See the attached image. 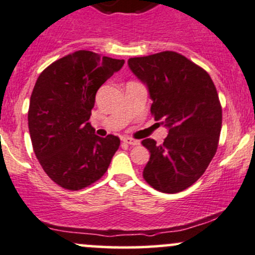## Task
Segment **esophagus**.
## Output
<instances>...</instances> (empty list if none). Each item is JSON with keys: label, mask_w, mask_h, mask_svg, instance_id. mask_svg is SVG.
Listing matches in <instances>:
<instances>
[{"label": "esophagus", "mask_w": 255, "mask_h": 255, "mask_svg": "<svg viewBox=\"0 0 255 255\" xmlns=\"http://www.w3.org/2000/svg\"><path fill=\"white\" fill-rule=\"evenodd\" d=\"M122 140L125 141V143L129 144V145H139V144H140V141H139V140H136V139L129 138V136H126V138H123Z\"/></svg>", "instance_id": "obj_1"}]
</instances>
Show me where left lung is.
Masks as SVG:
<instances>
[{
  "instance_id": "obj_1",
  "label": "left lung",
  "mask_w": 255,
  "mask_h": 255,
  "mask_svg": "<svg viewBox=\"0 0 255 255\" xmlns=\"http://www.w3.org/2000/svg\"><path fill=\"white\" fill-rule=\"evenodd\" d=\"M128 66L148 87L155 121L168 128L161 145L150 138L141 141L150 151L144 179L162 193L184 191L218 150L222 109L214 82L205 69L173 51L129 58Z\"/></svg>"
}]
</instances>
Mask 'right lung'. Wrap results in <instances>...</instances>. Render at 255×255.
Listing matches in <instances>:
<instances>
[{
    "instance_id": "add662e5",
    "label": "right lung",
    "mask_w": 255,
    "mask_h": 255,
    "mask_svg": "<svg viewBox=\"0 0 255 255\" xmlns=\"http://www.w3.org/2000/svg\"><path fill=\"white\" fill-rule=\"evenodd\" d=\"M123 64L79 50L51 63L36 80L28 111L31 144L46 175L64 189L99 181L119 149V136L96 135L88 121L99 88Z\"/></svg>"
}]
</instances>
